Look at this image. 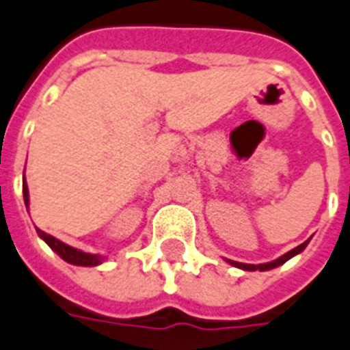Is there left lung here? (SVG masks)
Here are the masks:
<instances>
[{"label": "left lung", "instance_id": "1", "mask_svg": "<svg viewBox=\"0 0 350 350\" xmlns=\"http://www.w3.org/2000/svg\"><path fill=\"white\" fill-rule=\"evenodd\" d=\"M307 243H309V239H307V241H304V243H301V245H298L296 249L288 250L287 254L280 256L278 260L269 261V263H260V265H249V263H239V261H232V260H227V261H229L230 265L238 267V269H243V271H271V269H276V267L283 265V263H285V261H287V260H291L293 256L299 254V252H301V250H304L305 247H307Z\"/></svg>", "mask_w": 350, "mask_h": 350}]
</instances>
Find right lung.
<instances>
[{
  "label": "right lung",
  "instance_id": "right-lung-1",
  "mask_svg": "<svg viewBox=\"0 0 350 350\" xmlns=\"http://www.w3.org/2000/svg\"><path fill=\"white\" fill-rule=\"evenodd\" d=\"M23 200H25V205H29V187H27V181L23 183ZM38 234H40V238L45 241L49 247H51L54 252H56L59 258H63L65 261L68 263H72V265H81V267H94V265H100L103 258L98 254H87L83 250H78L70 247V245L63 243L59 239H56L54 236L51 234L43 232V230L38 229Z\"/></svg>",
  "mask_w": 350,
  "mask_h": 350
}]
</instances>
